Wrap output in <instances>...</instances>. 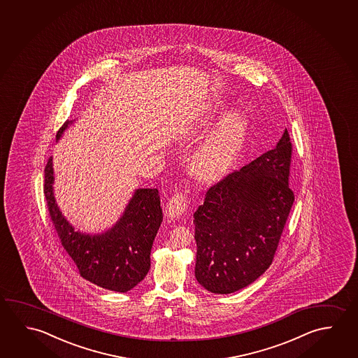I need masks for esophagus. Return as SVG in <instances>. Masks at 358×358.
<instances>
[{
  "instance_id": "obj_1",
  "label": "esophagus",
  "mask_w": 358,
  "mask_h": 358,
  "mask_svg": "<svg viewBox=\"0 0 358 358\" xmlns=\"http://www.w3.org/2000/svg\"><path fill=\"white\" fill-rule=\"evenodd\" d=\"M188 201L186 194L177 192L171 197L169 203H167V213L173 218H178L185 215V212L187 211Z\"/></svg>"
}]
</instances>
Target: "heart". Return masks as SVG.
<instances>
[{
  "instance_id": "1",
  "label": "heart",
  "mask_w": 358,
  "mask_h": 358,
  "mask_svg": "<svg viewBox=\"0 0 358 358\" xmlns=\"http://www.w3.org/2000/svg\"><path fill=\"white\" fill-rule=\"evenodd\" d=\"M246 127V117L242 112L226 113L194 153L192 159L194 172L202 178L220 175L229 166L240 147Z\"/></svg>"
}]
</instances>
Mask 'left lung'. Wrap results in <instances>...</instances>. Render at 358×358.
Instances as JSON below:
<instances>
[{
    "label": "left lung",
    "instance_id": "obj_1",
    "mask_svg": "<svg viewBox=\"0 0 358 358\" xmlns=\"http://www.w3.org/2000/svg\"><path fill=\"white\" fill-rule=\"evenodd\" d=\"M287 129L273 150L234 171L206 192L194 212V275L210 292L227 294L256 281L272 264L294 194L288 177Z\"/></svg>",
    "mask_w": 358,
    "mask_h": 358
}]
</instances>
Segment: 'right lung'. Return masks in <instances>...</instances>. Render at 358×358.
Segmentation results:
<instances>
[{"instance_id":"1","label":"right lung","mask_w":358,"mask_h":358,"mask_svg":"<svg viewBox=\"0 0 358 358\" xmlns=\"http://www.w3.org/2000/svg\"><path fill=\"white\" fill-rule=\"evenodd\" d=\"M71 121L57 132L64 134ZM52 157L45 167L43 194L52 224L66 252L85 280L100 287L127 292L146 277L151 266V248L162 222L157 188L136 189L134 197L112 229L101 235L81 234L67 222L53 196Z\"/></svg>"}]
</instances>
